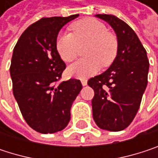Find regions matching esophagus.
I'll return each instance as SVG.
<instances>
[{"label":"esophagus","instance_id":"1","mask_svg":"<svg viewBox=\"0 0 158 158\" xmlns=\"http://www.w3.org/2000/svg\"><path fill=\"white\" fill-rule=\"evenodd\" d=\"M81 84H82V86H86L87 85V80L86 79H82L81 80Z\"/></svg>","mask_w":158,"mask_h":158}]
</instances>
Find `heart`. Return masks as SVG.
<instances>
[{"label":"heart","instance_id":"b5f03b06","mask_svg":"<svg viewBox=\"0 0 158 158\" xmlns=\"http://www.w3.org/2000/svg\"><path fill=\"white\" fill-rule=\"evenodd\" d=\"M73 34L64 33L57 36L56 50L65 62L73 61L81 48L88 58L80 59L68 69L71 77L85 79L96 73L102 67L110 66L118 52L116 36L108 32L106 25L93 18H86L71 25Z\"/></svg>","mask_w":158,"mask_h":158}]
</instances>
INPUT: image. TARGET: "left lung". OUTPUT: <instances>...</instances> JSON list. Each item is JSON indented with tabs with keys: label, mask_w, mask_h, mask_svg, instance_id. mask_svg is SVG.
Listing matches in <instances>:
<instances>
[{
	"label": "left lung",
	"mask_w": 158,
	"mask_h": 158,
	"mask_svg": "<svg viewBox=\"0 0 158 158\" xmlns=\"http://www.w3.org/2000/svg\"><path fill=\"white\" fill-rule=\"evenodd\" d=\"M96 16L113 28L118 52L105 72L88 80L94 90L92 114L101 129L118 132L128 127L138 111L147 85L149 61L138 36L125 22L110 15Z\"/></svg>",
	"instance_id": "obj_1"
}]
</instances>
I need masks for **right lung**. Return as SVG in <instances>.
I'll use <instances>...</instances> for the list:
<instances>
[{
	"label": "right lung",
	"instance_id": "add662e5",
	"mask_svg": "<svg viewBox=\"0 0 158 158\" xmlns=\"http://www.w3.org/2000/svg\"><path fill=\"white\" fill-rule=\"evenodd\" d=\"M78 16L44 17L26 28L14 48L13 92L27 124L41 134L68 125L72 103L82 89L79 79L59 82L66 64L56 46L60 29Z\"/></svg>",
	"mask_w": 158,
	"mask_h": 158
}]
</instances>
